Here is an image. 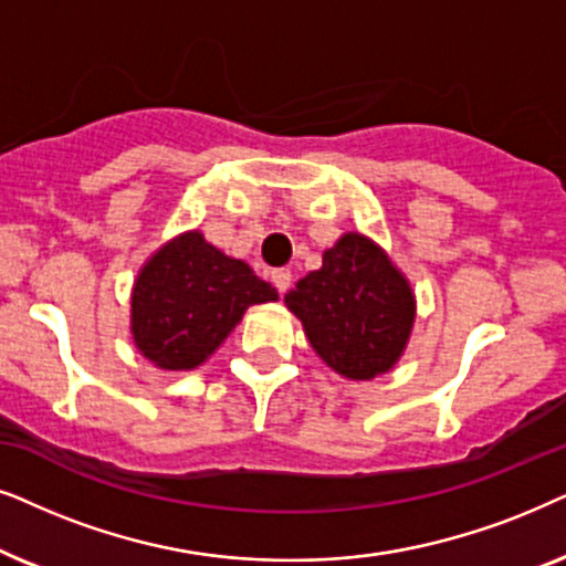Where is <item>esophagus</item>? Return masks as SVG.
I'll list each match as a JSON object with an SVG mask.
<instances>
[{
	"label": "esophagus",
	"mask_w": 566,
	"mask_h": 566,
	"mask_svg": "<svg viewBox=\"0 0 566 566\" xmlns=\"http://www.w3.org/2000/svg\"><path fill=\"white\" fill-rule=\"evenodd\" d=\"M271 282H274V287L284 295V292H287L290 284H292V271L290 269H274V271H271Z\"/></svg>",
	"instance_id": "esophagus-1"
}]
</instances>
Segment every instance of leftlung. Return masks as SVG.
Returning <instances> with one entry per match:
<instances>
[{"label":"left lung","instance_id":"left-lung-1","mask_svg":"<svg viewBox=\"0 0 566 566\" xmlns=\"http://www.w3.org/2000/svg\"><path fill=\"white\" fill-rule=\"evenodd\" d=\"M284 303L315 354L346 380L394 370L417 318L411 282L361 232H344L323 253V266L300 279Z\"/></svg>","mask_w":566,"mask_h":566}]
</instances>
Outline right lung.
Here are the masks:
<instances>
[{
  "instance_id": "right-lung-1",
  "label": "right lung",
  "mask_w": 566,
  "mask_h": 566,
  "mask_svg": "<svg viewBox=\"0 0 566 566\" xmlns=\"http://www.w3.org/2000/svg\"><path fill=\"white\" fill-rule=\"evenodd\" d=\"M276 290L245 261L224 255L199 230L180 232L149 255L132 287V336L160 370H196L220 349L251 305Z\"/></svg>"
}]
</instances>
